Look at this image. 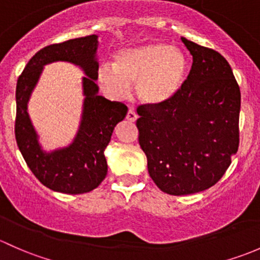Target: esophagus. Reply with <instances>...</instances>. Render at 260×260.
I'll return each instance as SVG.
<instances>
[{
    "label": "esophagus",
    "instance_id": "esophagus-1",
    "mask_svg": "<svg viewBox=\"0 0 260 260\" xmlns=\"http://www.w3.org/2000/svg\"><path fill=\"white\" fill-rule=\"evenodd\" d=\"M126 119L129 120V121H136V119H138V115H136V112L134 110H129L126 114Z\"/></svg>",
    "mask_w": 260,
    "mask_h": 260
}]
</instances>
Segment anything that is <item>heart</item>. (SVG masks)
<instances>
[{
    "label": "heart",
    "instance_id": "heart-1",
    "mask_svg": "<svg viewBox=\"0 0 260 260\" xmlns=\"http://www.w3.org/2000/svg\"><path fill=\"white\" fill-rule=\"evenodd\" d=\"M188 57L176 46L149 42L125 47L114 56V65L103 63L96 80L114 99H125L135 84L138 98L149 105H159L173 99L185 81Z\"/></svg>",
    "mask_w": 260,
    "mask_h": 260
}]
</instances>
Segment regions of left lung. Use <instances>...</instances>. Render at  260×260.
Instances as JSON below:
<instances>
[{
    "mask_svg": "<svg viewBox=\"0 0 260 260\" xmlns=\"http://www.w3.org/2000/svg\"><path fill=\"white\" fill-rule=\"evenodd\" d=\"M181 41L192 56L188 79L167 103L138 106L136 121L150 178L170 195L209 189L239 148L240 89L228 61Z\"/></svg>",
    "mask_w": 260,
    "mask_h": 260,
    "instance_id": "left-lung-1",
    "label": "left lung"
}]
</instances>
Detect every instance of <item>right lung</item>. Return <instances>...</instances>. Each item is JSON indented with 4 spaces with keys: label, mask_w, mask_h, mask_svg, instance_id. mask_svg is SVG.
Segmentation results:
<instances>
[{
    "label": "right lung",
    "mask_w": 260,
    "mask_h": 260,
    "mask_svg": "<svg viewBox=\"0 0 260 260\" xmlns=\"http://www.w3.org/2000/svg\"><path fill=\"white\" fill-rule=\"evenodd\" d=\"M98 36L69 40L53 44L35 53L20 75L16 86L15 135L17 146L40 183L65 194H84L98 188L108 174L105 148L117 122L126 116L127 108L119 101L99 95L96 85ZM68 60L80 66L87 76L83 78L84 109L80 129L74 143L68 148L44 152L38 143L27 112V103L45 64Z\"/></svg>",
    "instance_id": "1"
}]
</instances>
